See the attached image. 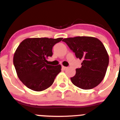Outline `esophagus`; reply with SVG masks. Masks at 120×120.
I'll return each instance as SVG.
<instances>
[{"label": "esophagus", "mask_w": 120, "mask_h": 120, "mask_svg": "<svg viewBox=\"0 0 120 120\" xmlns=\"http://www.w3.org/2000/svg\"><path fill=\"white\" fill-rule=\"evenodd\" d=\"M66 68H67V67H65V66H62V69L63 70H65Z\"/></svg>", "instance_id": "esophagus-1"}]
</instances>
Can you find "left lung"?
Here are the masks:
<instances>
[{
	"mask_svg": "<svg viewBox=\"0 0 120 120\" xmlns=\"http://www.w3.org/2000/svg\"><path fill=\"white\" fill-rule=\"evenodd\" d=\"M77 58L82 61L81 67L76 69L71 78L72 83L82 89L97 86L103 79L109 62L107 50L102 42L95 37H76L65 38Z\"/></svg>",
	"mask_w": 120,
	"mask_h": 120,
	"instance_id": "8db88e82",
	"label": "left lung"
}]
</instances>
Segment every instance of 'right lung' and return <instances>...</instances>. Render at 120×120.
Wrapping results in <instances>:
<instances>
[{"instance_id":"add662e5","label":"right lung","mask_w":120,"mask_h":120,"mask_svg":"<svg viewBox=\"0 0 120 120\" xmlns=\"http://www.w3.org/2000/svg\"><path fill=\"white\" fill-rule=\"evenodd\" d=\"M63 38H26L17 48L13 64L18 77L29 89L37 92L48 89L61 71V66L46 63L48 57L52 56L53 46Z\"/></svg>"}]
</instances>
